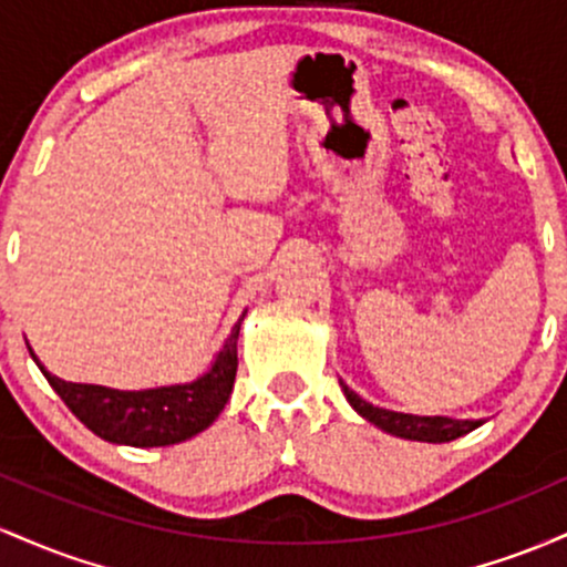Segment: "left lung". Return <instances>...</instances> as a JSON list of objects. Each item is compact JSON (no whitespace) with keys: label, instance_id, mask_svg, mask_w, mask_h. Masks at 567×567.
Masks as SVG:
<instances>
[{"label":"left lung","instance_id":"obj_1","mask_svg":"<svg viewBox=\"0 0 567 567\" xmlns=\"http://www.w3.org/2000/svg\"><path fill=\"white\" fill-rule=\"evenodd\" d=\"M340 388L342 393H346L348 404H351L364 421L378 425V429L385 431V434L410 439V442H431V444L453 442V439L468 434V431L480 429L482 425V421H455V417H447V415H410V412H393V410H385V406L369 404L367 399H361L359 393L351 391L342 380H340Z\"/></svg>","mask_w":567,"mask_h":567}]
</instances>
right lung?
Masks as SVG:
<instances>
[{"label": "right lung", "instance_id": "1", "mask_svg": "<svg viewBox=\"0 0 567 567\" xmlns=\"http://www.w3.org/2000/svg\"><path fill=\"white\" fill-rule=\"evenodd\" d=\"M246 310L235 321L225 346L214 355L212 367L189 383L120 391V388L69 383L48 372L37 353L31 359L42 369L48 383L63 399V404L80 417L95 436L128 447H168L206 431L225 410L238 372V332Z\"/></svg>", "mask_w": 567, "mask_h": 567}]
</instances>
